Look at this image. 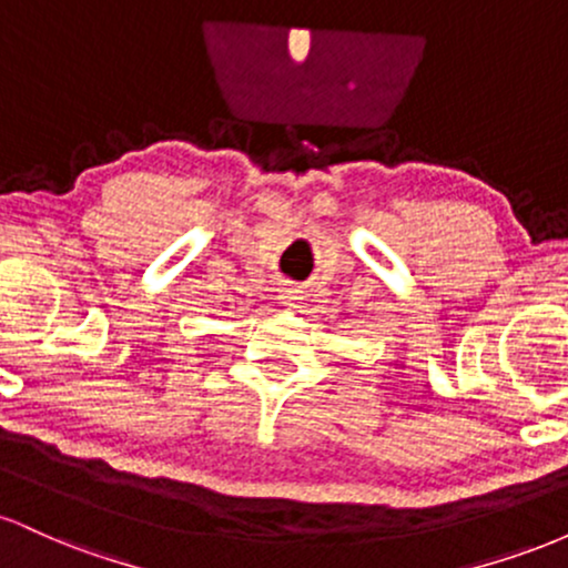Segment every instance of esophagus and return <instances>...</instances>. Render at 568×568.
Here are the masks:
<instances>
[{"instance_id":"obj_1","label":"esophagus","mask_w":568,"mask_h":568,"mask_svg":"<svg viewBox=\"0 0 568 568\" xmlns=\"http://www.w3.org/2000/svg\"><path fill=\"white\" fill-rule=\"evenodd\" d=\"M280 304L288 306V310H296V306L302 304V291H298V288H285L283 293H280Z\"/></svg>"}]
</instances>
